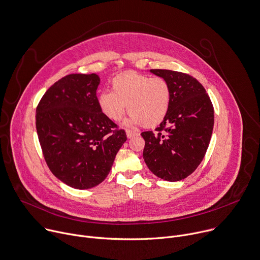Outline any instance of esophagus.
Here are the masks:
<instances>
[{
  "label": "esophagus",
  "instance_id": "1",
  "mask_svg": "<svg viewBox=\"0 0 260 260\" xmlns=\"http://www.w3.org/2000/svg\"><path fill=\"white\" fill-rule=\"evenodd\" d=\"M126 134H127V137H128V138H131V137H133V136H135V135H138L137 132H134V131L130 130V129H127V130H126Z\"/></svg>",
  "mask_w": 260,
  "mask_h": 260
}]
</instances>
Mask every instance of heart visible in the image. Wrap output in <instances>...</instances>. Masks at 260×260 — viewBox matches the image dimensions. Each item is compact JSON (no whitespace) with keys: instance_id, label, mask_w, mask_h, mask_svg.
I'll list each match as a JSON object with an SVG mask.
<instances>
[{"instance_id":"1","label":"heart","mask_w":260,"mask_h":260,"mask_svg":"<svg viewBox=\"0 0 260 260\" xmlns=\"http://www.w3.org/2000/svg\"><path fill=\"white\" fill-rule=\"evenodd\" d=\"M112 92L98 96V106L108 119L118 122L122 119L126 105L130 116L128 124L146 128L158 126L166 118L171 102L168 82L161 77H151L128 72L115 77L111 83Z\"/></svg>"}]
</instances>
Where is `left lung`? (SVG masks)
Here are the masks:
<instances>
[{"label":"left lung","instance_id":"obj_1","mask_svg":"<svg viewBox=\"0 0 260 260\" xmlns=\"http://www.w3.org/2000/svg\"><path fill=\"white\" fill-rule=\"evenodd\" d=\"M164 78L171 90L170 108L155 132L141 133L143 159L164 180L178 181L201 164L211 139L214 109L203 85L191 76L169 70H150Z\"/></svg>","mask_w":260,"mask_h":260}]
</instances>
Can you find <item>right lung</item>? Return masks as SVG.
<instances>
[{
  "mask_svg": "<svg viewBox=\"0 0 260 260\" xmlns=\"http://www.w3.org/2000/svg\"><path fill=\"white\" fill-rule=\"evenodd\" d=\"M99 83L96 74L68 75L46 91L37 107L36 128L46 164L77 189L105 180L127 140L125 130L99 109Z\"/></svg>",
  "mask_w": 260,
  "mask_h": 260,
  "instance_id": "right-lung-1",
  "label": "right lung"
}]
</instances>
